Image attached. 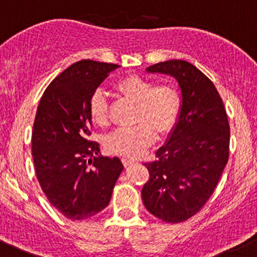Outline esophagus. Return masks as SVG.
<instances>
[{
    "label": "esophagus",
    "mask_w": 257,
    "mask_h": 257,
    "mask_svg": "<svg viewBox=\"0 0 257 257\" xmlns=\"http://www.w3.org/2000/svg\"><path fill=\"white\" fill-rule=\"evenodd\" d=\"M121 161H122V163H123V166H125V167H128V166L134 165V163H135L134 160H130V158H126V157H123Z\"/></svg>",
    "instance_id": "1"
}]
</instances>
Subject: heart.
Listing matches in <instances>:
<instances>
[{
  "label": "heart",
  "mask_w": 257,
  "mask_h": 257,
  "mask_svg": "<svg viewBox=\"0 0 257 257\" xmlns=\"http://www.w3.org/2000/svg\"><path fill=\"white\" fill-rule=\"evenodd\" d=\"M115 89L123 97L136 104L134 127L118 128L106 137L105 147L110 153L139 157L156 139V134L166 135L178 120L181 95L171 84H157L144 76L132 75L120 79ZM89 115L97 126L109 123V104L106 94L97 89L89 99Z\"/></svg>",
  "instance_id": "heart-1"
}]
</instances>
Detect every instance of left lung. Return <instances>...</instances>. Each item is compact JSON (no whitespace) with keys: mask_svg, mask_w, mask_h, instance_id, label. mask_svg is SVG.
Here are the masks:
<instances>
[{"mask_svg":"<svg viewBox=\"0 0 257 257\" xmlns=\"http://www.w3.org/2000/svg\"><path fill=\"white\" fill-rule=\"evenodd\" d=\"M173 76L182 106L168 141L145 163L150 179L142 200L152 215L182 223L198 213L214 193L229 160L230 126L223 100L210 79L186 60H167L146 69Z\"/></svg>","mask_w":257,"mask_h":257,"instance_id":"left-lung-1","label":"left lung"}]
</instances>
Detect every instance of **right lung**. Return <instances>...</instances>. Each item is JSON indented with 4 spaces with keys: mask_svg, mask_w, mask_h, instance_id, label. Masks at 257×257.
Here are the masks:
<instances>
[{
    "mask_svg": "<svg viewBox=\"0 0 257 257\" xmlns=\"http://www.w3.org/2000/svg\"><path fill=\"white\" fill-rule=\"evenodd\" d=\"M117 64L84 59L60 73L41 97L32 156L49 203L65 218L84 220L107 207L123 166L90 141L89 99Z\"/></svg>",
    "mask_w": 257,
    "mask_h": 257,
    "instance_id": "1",
    "label": "right lung"
}]
</instances>
